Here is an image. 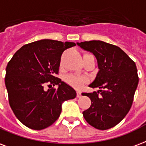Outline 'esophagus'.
Returning <instances> with one entry per match:
<instances>
[{"mask_svg": "<svg viewBox=\"0 0 146 146\" xmlns=\"http://www.w3.org/2000/svg\"><path fill=\"white\" fill-rule=\"evenodd\" d=\"M76 96H77L78 98H80V97H81V93H80V92H78V93H77V95H76Z\"/></svg>", "mask_w": 146, "mask_h": 146, "instance_id": "esophagus-1", "label": "esophagus"}]
</instances>
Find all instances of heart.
<instances>
[{"label": "heart", "instance_id": "1", "mask_svg": "<svg viewBox=\"0 0 146 146\" xmlns=\"http://www.w3.org/2000/svg\"><path fill=\"white\" fill-rule=\"evenodd\" d=\"M66 83H68L71 86L76 88V89H81L83 85L86 83V79L84 76H80L76 75H70L66 76L65 78Z\"/></svg>", "mask_w": 146, "mask_h": 146}]
</instances>
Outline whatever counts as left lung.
<instances>
[{"mask_svg":"<svg viewBox=\"0 0 146 146\" xmlns=\"http://www.w3.org/2000/svg\"><path fill=\"white\" fill-rule=\"evenodd\" d=\"M81 48L96 57L98 72L90 87L100 91L83 93L91 100V106L83 112L93 127L106 130L123 119L132 106L139 83L134 61L117 46L100 40L77 43Z\"/></svg>","mask_w":146,"mask_h":146,"instance_id":"8db88e82","label":"left lung"}]
</instances>
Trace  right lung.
Here are the masks:
<instances>
[{"label": "right lung", "mask_w": 146, "mask_h": 146, "mask_svg": "<svg viewBox=\"0 0 146 146\" xmlns=\"http://www.w3.org/2000/svg\"><path fill=\"white\" fill-rule=\"evenodd\" d=\"M75 43L41 40L25 44L14 53L6 67L5 86L14 115L27 127L41 130L59 118L61 105L76 96L73 88L60 79L61 56ZM57 85V89L43 88Z\"/></svg>", "instance_id": "obj_1"}]
</instances>
